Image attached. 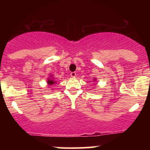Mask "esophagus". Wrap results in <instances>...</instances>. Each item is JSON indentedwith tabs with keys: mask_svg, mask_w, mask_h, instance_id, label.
I'll return each mask as SVG.
<instances>
[{
	"mask_svg": "<svg viewBox=\"0 0 150 150\" xmlns=\"http://www.w3.org/2000/svg\"><path fill=\"white\" fill-rule=\"evenodd\" d=\"M70 75H71V77H75V76H76V73H75V72H72V73H70Z\"/></svg>",
	"mask_w": 150,
	"mask_h": 150,
	"instance_id": "34e87169",
	"label": "esophagus"
}]
</instances>
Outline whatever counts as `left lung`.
<instances>
[{
    "label": "left lung",
    "mask_w": 150,
    "mask_h": 150,
    "mask_svg": "<svg viewBox=\"0 0 150 150\" xmlns=\"http://www.w3.org/2000/svg\"><path fill=\"white\" fill-rule=\"evenodd\" d=\"M94 80H95V79H94Z\"/></svg>",
    "instance_id": "1"
}]
</instances>
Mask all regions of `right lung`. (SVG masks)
Here are the masks:
<instances>
[{"label":"right lung","mask_w":150,"mask_h":150,"mask_svg":"<svg viewBox=\"0 0 150 150\" xmlns=\"http://www.w3.org/2000/svg\"><path fill=\"white\" fill-rule=\"evenodd\" d=\"M51 77H53L52 76H51ZM56 82V80H54V79L53 78H49L48 79V81H47V83L49 85H52L53 84H55Z\"/></svg>","instance_id":"right-lung-1"}]
</instances>
